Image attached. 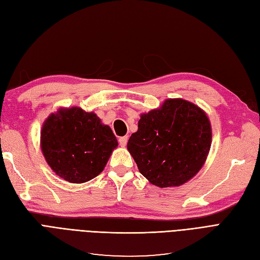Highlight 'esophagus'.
Listing matches in <instances>:
<instances>
[{
    "mask_svg": "<svg viewBox=\"0 0 260 260\" xmlns=\"http://www.w3.org/2000/svg\"><path fill=\"white\" fill-rule=\"evenodd\" d=\"M118 141H119L120 146L124 147L125 145H127V143H128V137H121Z\"/></svg>",
    "mask_w": 260,
    "mask_h": 260,
    "instance_id": "1",
    "label": "esophagus"
}]
</instances>
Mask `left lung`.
I'll return each mask as SVG.
<instances>
[{
  "label": "left lung",
  "instance_id": "obj_1",
  "mask_svg": "<svg viewBox=\"0 0 260 260\" xmlns=\"http://www.w3.org/2000/svg\"><path fill=\"white\" fill-rule=\"evenodd\" d=\"M127 148L139 171L158 187L180 186L205 164L211 124L201 107L183 99H167L140 116Z\"/></svg>",
  "mask_w": 260,
  "mask_h": 260
}]
</instances>
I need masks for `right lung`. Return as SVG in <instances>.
<instances>
[{"mask_svg": "<svg viewBox=\"0 0 260 260\" xmlns=\"http://www.w3.org/2000/svg\"><path fill=\"white\" fill-rule=\"evenodd\" d=\"M40 146L51 169L70 183H84L104 170L117 139L98 115L61 107L44 120Z\"/></svg>", "mask_w": 260, "mask_h": 260, "instance_id": "obj_1", "label": "right lung"}]
</instances>
